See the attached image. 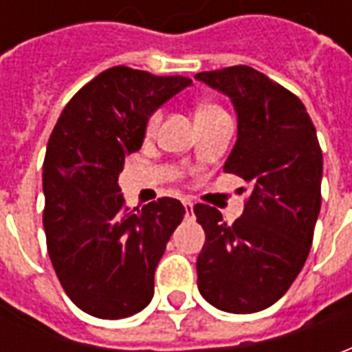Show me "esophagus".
I'll return each mask as SVG.
<instances>
[{"instance_id": "obj_1", "label": "esophagus", "mask_w": 352, "mask_h": 352, "mask_svg": "<svg viewBox=\"0 0 352 352\" xmlns=\"http://www.w3.org/2000/svg\"><path fill=\"white\" fill-rule=\"evenodd\" d=\"M183 206L184 211H186V217H192L194 214V204H192V199H183Z\"/></svg>"}]
</instances>
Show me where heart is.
Listing matches in <instances>:
<instances>
[{"label":"heart","mask_w":352,"mask_h":352,"mask_svg":"<svg viewBox=\"0 0 352 352\" xmlns=\"http://www.w3.org/2000/svg\"><path fill=\"white\" fill-rule=\"evenodd\" d=\"M211 113H222V109L219 105H214V103H206V105H201L198 109V116L199 115H211ZM162 120V111H154L153 115L148 116V120H146V133H154V131L158 130V126H160Z\"/></svg>","instance_id":"b5f03b06"}]
</instances>
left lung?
Segmentation results:
<instances>
[{"instance_id": "8db88e82", "label": "left lung", "mask_w": 352, "mask_h": 352, "mask_svg": "<svg viewBox=\"0 0 352 352\" xmlns=\"http://www.w3.org/2000/svg\"><path fill=\"white\" fill-rule=\"evenodd\" d=\"M228 96L237 141L226 173L251 183L236 222L207 204L194 213L206 232L198 288L228 313H256L287 292L309 254L320 211L322 151L300 98L249 65L196 75Z\"/></svg>"}]
</instances>
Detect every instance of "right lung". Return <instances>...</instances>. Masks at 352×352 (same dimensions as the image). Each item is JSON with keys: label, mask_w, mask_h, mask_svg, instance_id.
<instances>
[{"label": "right lung", "mask_w": 352, "mask_h": 352, "mask_svg": "<svg viewBox=\"0 0 352 352\" xmlns=\"http://www.w3.org/2000/svg\"><path fill=\"white\" fill-rule=\"evenodd\" d=\"M192 80L115 65L80 88L50 133L43 162V228L60 285L79 309L124 318L145 309L154 270L184 217L175 198L126 206L118 175L162 103Z\"/></svg>", "instance_id": "add662e5"}]
</instances>
